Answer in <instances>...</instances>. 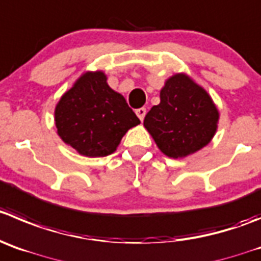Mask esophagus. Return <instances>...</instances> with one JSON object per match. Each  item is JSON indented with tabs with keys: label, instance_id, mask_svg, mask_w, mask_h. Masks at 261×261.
I'll list each match as a JSON object with an SVG mask.
<instances>
[{
	"label": "esophagus",
	"instance_id": "1",
	"mask_svg": "<svg viewBox=\"0 0 261 261\" xmlns=\"http://www.w3.org/2000/svg\"><path fill=\"white\" fill-rule=\"evenodd\" d=\"M145 113H147V109H145V108L136 109V116L139 117V119H140V121H143V119H144Z\"/></svg>",
	"mask_w": 261,
	"mask_h": 261
}]
</instances>
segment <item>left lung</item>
<instances>
[{
	"instance_id": "1",
	"label": "left lung",
	"mask_w": 261,
	"mask_h": 261,
	"mask_svg": "<svg viewBox=\"0 0 261 261\" xmlns=\"http://www.w3.org/2000/svg\"><path fill=\"white\" fill-rule=\"evenodd\" d=\"M219 113L208 94L188 75L175 74L161 90L144 126L162 152L181 158L207 145L216 131Z\"/></svg>"
}]
</instances>
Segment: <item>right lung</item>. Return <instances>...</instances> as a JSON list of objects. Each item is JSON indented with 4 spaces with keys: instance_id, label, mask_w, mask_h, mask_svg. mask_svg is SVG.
I'll use <instances>...</instances> for the list:
<instances>
[{
    "instance_id": "obj_1",
    "label": "right lung",
    "mask_w": 261,
    "mask_h": 261,
    "mask_svg": "<svg viewBox=\"0 0 261 261\" xmlns=\"http://www.w3.org/2000/svg\"><path fill=\"white\" fill-rule=\"evenodd\" d=\"M55 123L63 142L80 154L104 157L140 119L125 97L108 86L103 72H87L62 96Z\"/></svg>"
}]
</instances>
